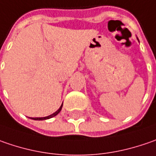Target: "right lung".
<instances>
[{"label":"right lung","mask_w":156,"mask_h":156,"mask_svg":"<svg viewBox=\"0 0 156 156\" xmlns=\"http://www.w3.org/2000/svg\"><path fill=\"white\" fill-rule=\"evenodd\" d=\"M62 106H63V104L61 105V106L59 107V109H58L57 112H55L54 113H52L51 115H49V116H47V117H43V118H32L33 119H35V120H44V119H51L52 117H54V116H56L57 114H58L60 111H61V109H62Z\"/></svg>","instance_id":"right-lung-1"}]
</instances>
